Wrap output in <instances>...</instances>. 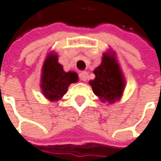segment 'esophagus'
<instances>
[{
	"mask_svg": "<svg viewBox=\"0 0 161 161\" xmlns=\"http://www.w3.org/2000/svg\"><path fill=\"white\" fill-rule=\"evenodd\" d=\"M88 75H89V73L87 71H82V72L79 73V78H80V80H81V81H87Z\"/></svg>",
	"mask_w": 161,
	"mask_h": 161,
	"instance_id": "esophagus-1",
	"label": "esophagus"
}]
</instances>
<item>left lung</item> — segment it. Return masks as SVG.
<instances>
[{"label": "left lung", "mask_w": 161, "mask_h": 161, "mask_svg": "<svg viewBox=\"0 0 161 161\" xmlns=\"http://www.w3.org/2000/svg\"><path fill=\"white\" fill-rule=\"evenodd\" d=\"M95 78L90 82L93 92L103 101L114 103L124 90V79L114 57L104 54L101 65L94 69Z\"/></svg>", "instance_id": "left-lung-1"}]
</instances>
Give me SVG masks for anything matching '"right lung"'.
<instances>
[{"label":"right lung","mask_w":161,"mask_h":161,"mask_svg":"<svg viewBox=\"0 0 161 161\" xmlns=\"http://www.w3.org/2000/svg\"><path fill=\"white\" fill-rule=\"evenodd\" d=\"M78 81L75 72H66L57 61V55H50L45 61L41 79V88L44 95L51 100H59L71 83Z\"/></svg>","instance_id":"right-lung-1"}]
</instances>
